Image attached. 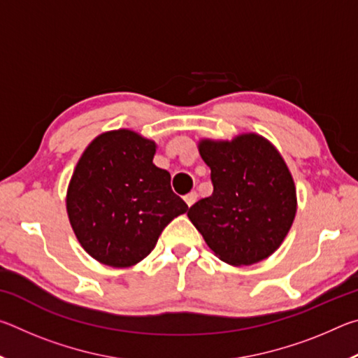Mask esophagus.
I'll return each mask as SVG.
<instances>
[{"instance_id": "34e87169", "label": "esophagus", "mask_w": 358, "mask_h": 358, "mask_svg": "<svg viewBox=\"0 0 358 358\" xmlns=\"http://www.w3.org/2000/svg\"><path fill=\"white\" fill-rule=\"evenodd\" d=\"M196 201H197V192L196 191H192V192L186 194V196H185V202L187 203V207H191V205L196 203Z\"/></svg>"}]
</instances>
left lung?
<instances>
[{"label": "left lung", "mask_w": 358, "mask_h": 358, "mask_svg": "<svg viewBox=\"0 0 358 358\" xmlns=\"http://www.w3.org/2000/svg\"><path fill=\"white\" fill-rule=\"evenodd\" d=\"M211 171L213 194L187 217L222 262L257 264L271 256L289 234L296 213L295 183L275 145L256 132L232 141H199Z\"/></svg>", "instance_id": "1"}]
</instances>
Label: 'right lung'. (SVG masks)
I'll use <instances>...</instances> for the list:
<instances>
[{
  "instance_id": "add662e5",
  "label": "right lung",
  "mask_w": 358,
  "mask_h": 358,
  "mask_svg": "<svg viewBox=\"0 0 358 358\" xmlns=\"http://www.w3.org/2000/svg\"><path fill=\"white\" fill-rule=\"evenodd\" d=\"M156 143L131 129L102 132L72 173L66 210L78 243L98 262L126 268L153 251L187 205L171 173L153 164Z\"/></svg>"
}]
</instances>
